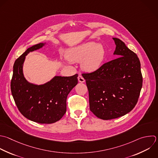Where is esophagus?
<instances>
[{
    "instance_id": "obj_1",
    "label": "esophagus",
    "mask_w": 158,
    "mask_h": 158,
    "mask_svg": "<svg viewBox=\"0 0 158 158\" xmlns=\"http://www.w3.org/2000/svg\"><path fill=\"white\" fill-rule=\"evenodd\" d=\"M78 81L80 82V83H84L85 81V80L83 78V77L81 75L78 76Z\"/></svg>"
}]
</instances>
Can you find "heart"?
<instances>
[{"label":"heart","instance_id":"b5f03b06","mask_svg":"<svg viewBox=\"0 0 158 158\" xmlns=\"http://www.w3.org/2000/svg\"><path fill=\"white\" fill-rule=\"evenodd\" d=\"M106 54L102 44L88 42L70 50L67 58L70 62H81V67L84 71L94 72L102 66Z\"/></svg>","mask_w":158,"mask_h":158}]
</instances>
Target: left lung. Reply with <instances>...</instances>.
Wrapping results in <instances>:
<instances>
[{
    "label": "left lung",
    "instance_id": "left-lung-1",
    "mask_svg": "<svg viewBox=\"0 0 158 158\" xmlns=\"http://www.w3.org/2000/svg\"><path fill=\"white\" fill-rule=\"evenodd\" d=\"M112 39L116 45L114 54L118 57L94 72L82 74L88 89L90 110L102 120L130 112L138 102L143 83L136 54L120 40Z\"/></svg>",
    "mask_w": 158,
    "mask_h": 158
}]
</instances>
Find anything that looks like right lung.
Segmentation results:
<instances>
[{
	"mask_svg": "<svg viewBox=\"0 0 158 158\" xmlns=\"http://www.w3.org/2000/svg\"><path fill=\"white\" fill-rule=\"evenodd\" d=\"M45 44L33 46L15 60L10 86L15 102L24 117L35 122L49 124L59 120L66 112L67 98L78 83V74L55 76L43 85L29 83L23 72L26 56Z\"/></svg>",
	"mask_w": 158,
	"mask_h": 158,
	"instance_id": "add662e5",
	"label": "right lung"
}]
</instances>
